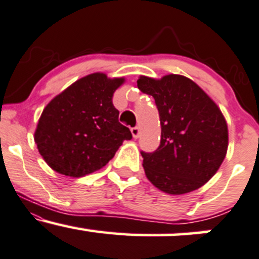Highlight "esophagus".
I'll use <instances>...</instances> for the list:
<instances>
[{
  "instance_id": "34e87169",
  "label": "esophagus",
  "mask_w": 259,
  "mask_h": 259,
  "mask_svg": "<svg viewBox=\"0 0 259 259\" xmlns=\"http://www.w3.org/2000/svg\"><path fill=\"white\" fill-rule=\"evenodd\" d=\"M132 134H133L134 139H138L139 136H140V127L139 126L132 127Z\"/></svg>"
}]
</instances>
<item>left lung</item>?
<instances>
[{"label": "left lung", "mask_w": 259, "mask_h": 259, "mask_svg": "<svg viewBox=\"0 0 259 259\" xmlns=\"http://www.w3.org/2000/svg\"><path fill=\"white\" fill-rule=\"evenodd\" d=\"M138 87L154 98L161 138L154 152H141L146 176L167 194L200 188L224 160L228 127L222 112L193 80L180 74L141 76Z\"/></svg>", "instance_id": "obj_1"}]
</instances>
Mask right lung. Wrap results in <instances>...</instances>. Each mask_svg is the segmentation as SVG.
Instances as JSON below:
<instances>
[{
	"label": "right lung",
	"mask_w": 259,
	"mask_h": 259,
	"mask_svg": "<svg viewBox=\"0 0 259 259\" xmlns=\"http://www.w3.org/2000/svg\"><path fill=\"white\" fill-rule=\"evenodd\" d=\"M123 82L124 78L111 79L104 73L89 74L46 106L35 142L53 170L65 176H85L105 166L124 140H132L112 102Z\"/></svg>",
	"instance_id": "1"
}]
</instances>
